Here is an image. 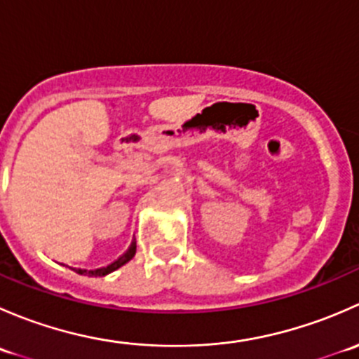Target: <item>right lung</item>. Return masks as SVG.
<instances>
[{
    "label": "right lung",
    "mask_w": 359,
    "mask_h": 359,
    "mask_svg": "<svg viewBox=\"0 0 359 359\" xmlns=\"http://www.w3.org/2000/svg\"><path fill=\"white\" fill-rule=\"evenodd\" d=\"M135 252H137V243H135V241H132L130 248L126 250V252L123 253V255L119 257L118 260H114V262L109 264V266L99 267V269H93V271L76 269V273H78V274H88V276H106V274H109V273H112V271H116V269H119L121 266H125L128 260H132L133 255H135Z\"/></svg>",
    "instance_id": "right-lung-1"
}]
</instances>
